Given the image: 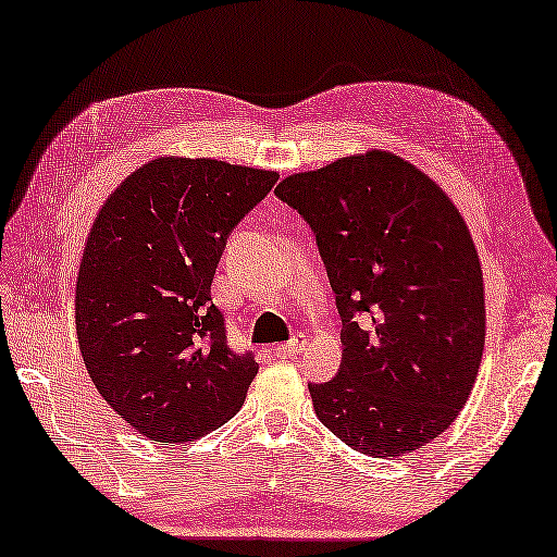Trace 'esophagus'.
I'll return each instance as SVG.
<instances>
[{
    "label": "esophagus",
    "mask_w": 557,
    "mask_h": 557,
    "mask_svg": "<svg viewBox=\"0 0 557 557\" xmlns=\"http://www.w3.org/2000/svg\"><path fill=\"white\" fill-rule=\"evenodd\" d=\"M305 347H307V335H293L288 343H283V345H278L276 349H274V355L276 357H281V359H288V357H297L300 355V351H305Z\"/></svg>",
    "instance_id": "obj_1"
}]
</instances>
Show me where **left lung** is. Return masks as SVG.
Returning a JSON list of instances; mask_svg holds the SVG:
<instances>
[{"label":"left lung","instance_id":"1","mask_svg":"<svg viewBox=\"0 0 557 557\" xmlns=\"http://www.w3.org/2000/svg\"><path fill=\"white\" fill-rule=\"evenodd\" d=\"M343 319L341 371L309 383L321 423L351 449L397 458L454 423L484 349L478 250L451 198L387 151L290 174Z\"/></svg>","mask_w":557,"mask_h":557}]
</instances>
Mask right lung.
Here are the masks:
<instances>
[{
	"label": "right lung",
	"instance_id": "add662e5",
	"mask_svg": "<svg viewBox=\"0 0 557 557\" xmlns=\"http://www.w3.org/2000/svg\"><path fill=\"white\" fill-rule=\"evenodd\" d=\"M276 172L158 158L91 224L75 288L77 343L106 404L153 442H191L234 418L257 375L226 343L210 286L226 238Z\"/></svg>",
	"mask_w": 557,
	"mask_h": 557
}]
</instances>
